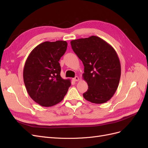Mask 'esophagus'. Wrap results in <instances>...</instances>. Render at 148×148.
Returning a JSON list of instances; mask_svg holds the SVG:
<instances>
[{
	"label": "esophagus",
	"mask_w": 148,
	"mask_h": 148,
	"mask_svg": "<svg viewBox=\"0 0 148 148\" xmlns=\"http://www.w3.org/2000/svg\"><path fill=\"white\" fill-rule=\"evenodd\" d=\"M79 77H77H77H75L74 78H73V80L74 82H78V81H79Z\"/></svg>",
	"instance_id": "esophagus-1"
}]
</instances>
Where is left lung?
Segmentation results:
<instances>
[{
    "label": "left lung",
    "instance_id": "left-lung-1",
    "mask_svg": "<svg viewBox=\"0 0 148 148\" xmlns=\"http://www.w3.org/2000/svg\"><path fill=\"white\" fill-rule=\"evenodd\" d=\"M71 48L83 62V79L88 85L83 97L88 101L102 104L110 100L118 88L121 65L115 49L96 36L72 40Z\"/></svg>",
    "mask_w": 148,
    "mask_h": 148
}]
</instances>
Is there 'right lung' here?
<instances>
[{
  "label": "right lung",
  "instance_id": "obj_1",
  "mask_svg": "<svg viewBox=\"0 0 148 148\" xmlns=\"http://www.w3.org/2000/svg\"><path fill=\"white\" fill-rule=\"evenodd\" d=\"M67 48L65 41H46L31 51L25 62L23 80L28 95L43 107L61 102L71 86L70 79L60 77V57Z\"/></svg>",
  "mask_w": 148,
  "mask_h": 148
}]
</instances>
